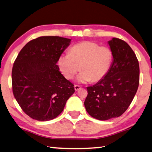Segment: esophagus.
Here are the masks:
<instances>
[{
	"mask_svg": "<svg viewBox=\"0 0 152 152\" xmlns=\"http://www.w3.org/2000/svg\"><path fill=\"white\" fill-rule=\"evenodd\" d=\"M80 88H81L80 86H79V85H75V86H74V89H75L76 91H78V90L80 89Z\"/></svg>",
	"mask_w": 152,
	"mask_h": 152,
	"instance_id": "esophagus-1",
	"label": "esophagus"
}]
</instances>
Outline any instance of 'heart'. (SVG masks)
Segmentation results:
<instances>
[{
	"instance_id": "b5f03b06",
	"label": "heart",
	"mask_w": 152,
	"mask_h": 152,
	"mask_svg": "<svg viewBox=\"0 0 152 152\" xmlns=\"http://www.w3.org/2000/svg\"><path fill=\"white\" fill-rule=\"evenodd\" d=\"M112 50L107 46L85 41L76 43L70 48V53L61 54L58 58V66L67 79L74 78L78 72L77 81L86 83L96 82L103 79L111 66Z\"/></svg>"
}]
</instances>
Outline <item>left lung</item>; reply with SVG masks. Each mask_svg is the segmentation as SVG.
I'll use <instances>...</instances> for the list:
<instances>
[{
  "mask_svg": "<svg viewBox=\"0 0 152 152\" xmlns=\"http://www.w3.org/2000/svg\"><path fill=\"white\" fill-rule=\"evenodd\" d=\"M109 45L113 61L103 79L87 87L86 111L105 121L123 115L132 103L140 83V66L134 51L125 41L113 38Z\"/></svg>",
  "mask_w": 152,
  "mask_h": 152,
  "instance_id": "obj_1",
  "label": "left lung"
}]
</instances>
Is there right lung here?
I'll use <instances>...</instances> for the list:
<instances>
[{
    "label": "right lung",
    "mask_w": 152,
    "mask_h": 152,
    "mask_svg": "<svg viewBox=\"0 0 152 152\" xmlns=\"http://www.w3.org/2000/svg\"><path fill=\"white\" fill-rule=\"evenodd\" d=\"M70 41L59 36L37 37L22 48L15 61L12 92L23 112L33 119L57 117L75 92L56 64Z\"/></svg>",
    "instance_id": "1"
}]
</instances>
